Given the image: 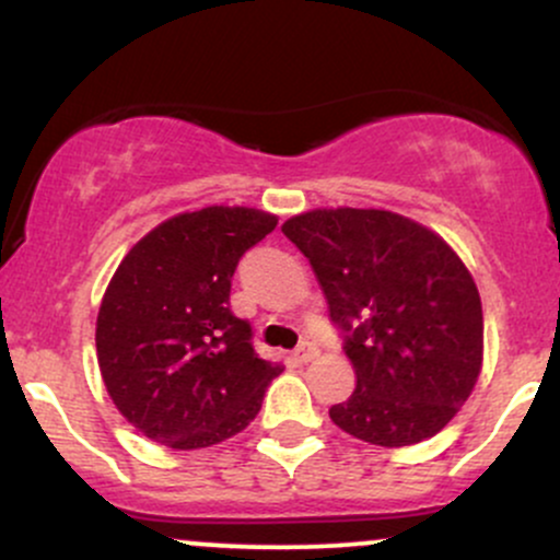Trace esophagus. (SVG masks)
I'll use <instances>...</instances> for the list:
<instances>
[{"label": "esophagus", "instance_id": "obj_1", "mask_svg": "<svg viewBox=\"0 0 560 560\" xmlns=\"http://www.w3.org/2000/svg\"><path fill=\"white\" fill-rule=\"evenodd\" d=\"M292 358H294V363H311V361H316L318 358V347L316 345H311V342H302L298 350L292 352Z\"/></svg>", "mask_w": 560, "mask_h": 560}]
</instances>
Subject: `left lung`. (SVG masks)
<instances>
[{
    "label": "left lung",
    "instance_id": "1",
    "mask_svg": "<svg viewBox=\"0 0 560 560\" xmlns=\"http://www.w3.org/2000/svg\"><path fill=\"white\" fill-rule=\"evenodd\" d=\"M281 231L311 260L355 369V389L331 405V421L378 447L442 432L485 358L479 289L464 260L392 210L318 208Z\"/></svg>",
    "mask_w": 560,
    "mask_h": 560
}]
</instances>
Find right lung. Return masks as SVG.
<instances>
[{"label":"right lung","mask_w":560,"mask_h":560,"mask_svg":"<svg viewBox=\"0 0 560 560\" xmlns=\"http://www.w3.org/2000/svg\"><path fill=\"white\" fill-rule=\"evenodd\" d=\"M279 218L255 208L178 213L128 249L96 316V363L120 416L173 450L210 447L258 416L281 363L253 350L231 276Z\"/></svg>","instance_id":"add662e5"}]
</instances>
